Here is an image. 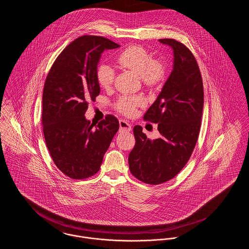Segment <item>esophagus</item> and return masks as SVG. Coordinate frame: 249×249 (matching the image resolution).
<instances>
[{
  "label": "esophagus",
  "mask_w": 249,
  "mask_h": 249,
  "mask_svg": "<svg viewBox=\"0 0 249 249\" xmlns=\"http://www.w3.org/2000/svg\"><path fill=\"white\" fill-rule=\"evenodd\" d=\"M119 127L121 132H130L132 130V125L125 119L119 120Z\"/></svg>",
  "instance_id": "1"
}]
</instances>
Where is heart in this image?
<instances>
[{"mask_svg": "<svg viewBox=\"0 0 249 249\" xmlns=\"http://www.w3.org/2000/svg\"><path fill=\"white\" fill-rule=\"evenodd\" d=\"M117 62L128 69L140 74V77L147 85L157 84L164 76V65L161 60L153 58L148 51L139 45H132L123 50L117 57ZM96 80L103 88H109L115 79V70L107 63H101L97 66ZM144 104V98L141 96L123 95L116 103V109L126 115H134L136 107Z\"/></svg>", "mask_w": 249, "mask_h": 249, "instance_id": "1", "label": "heart"}]
</instances>
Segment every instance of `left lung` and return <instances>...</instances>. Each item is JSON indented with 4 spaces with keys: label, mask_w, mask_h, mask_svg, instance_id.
<instances>
[{
    "label": "left lung",
    "mask_w": 249,
    "mask_h": 249,
    "mask_svg": "<svg viewBox=\"0 0 249 249\" xmlns=\"http://www.w3.org/2000/svg\"><path fill=\"white\" fill-rule=\"evenodd\" d=\"M173 50V69L144 119L157 123L161 136L152 140L134 127L135 145L129 154L130 172L143 183L158 185L176 176L195 148L204 107L203 80L192 51L173 38H161Z\"/></svg>",
    "instance_id": "1"
}]
</instances>
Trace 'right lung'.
Returning <instances> with one entry per match:
<instances>
[{"label":"right lung","instance_id":"right-lung-1","mask_svg":"<svg viewBox=\"0 0 249 249\" xmlns=\"http://www.w3.org/2000/svg\"><path fill=\"white\" fill-rule=\"evenodd\" d=\"M119 46L104 37L81 36L58 55L45 79L41 115L45 143L57 169L72 179H86L99 171L119 129L114 115H106L97 125L84 115L88 101L100 92L96 72L101 53Z\"/></svg>","mask_w":249,"mask_h":249}]
</instances>
